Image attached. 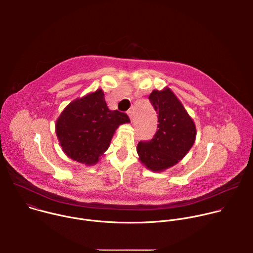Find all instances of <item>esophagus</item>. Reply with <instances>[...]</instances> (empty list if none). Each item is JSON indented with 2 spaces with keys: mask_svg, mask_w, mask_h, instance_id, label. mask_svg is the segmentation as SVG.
<instances>
[{
  "mask_svg": "<svg viewBox=\"0 0 253 253\" xmlns=\"http://www.w3.org/2000/svg\"><path fill=\"white\" fill-rule=\"evenodd\" d=\"M127 114H128L130 120L133 121V111H132V110H129V111H127Z\"/></svg>",
  "mask_w": 253,
  "mask_h": 253,
  "instance_id": "obj_1",
  "label": "esophagus"
}]
</instances>
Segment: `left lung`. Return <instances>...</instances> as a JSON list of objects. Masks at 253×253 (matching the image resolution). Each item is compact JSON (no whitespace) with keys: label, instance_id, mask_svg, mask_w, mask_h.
<instances>
[{"label":"left lung","instance_id":"1","mask_svg":"<svg viewBox=\"0 0 253 253\" xmlns=\"http://www.w3.org/2000/svg\"><path fill=\"white\" fill-rule=\"evenodd\" d=\"M149 100L158 114L159 128L154 138L139 142L140 162L153 172H162L182 160L196 139L193 119L172 90H153Z\"/></svg>","mask_w":253,"mask_h":253}]
</instances>
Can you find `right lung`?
I'll return each mask as SVG.
<instances>
[{"label":"right lung","instance_id":"add662e5","mask_svg":"<svg viewBox=\"0 0 253 253\" xmlns=\"http://www.w3.org/2000/svg\"><path fill=\"white\" fill-rule=\"evenodd\" d=\"M130 123L125 113L110 110L102 89L72 101L56 121V135L63 152L72 160L91 166L109 148L115 131Z\"/></svg>","mask_w":253,"mask_h":253}]
</instances>
